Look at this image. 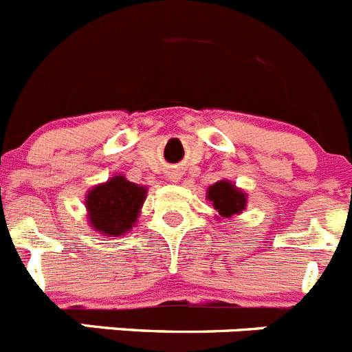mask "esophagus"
<instances>
[{
	"mask_svg": "<svg viewBox=\"0 0 352 352\" xmlns=\"http://www.w3.org/2000/svg\"><path fill=\"white\" fill-rule=\"evenodd\" d=\"M169 179H170V182H178V179H179V174L173 173V174H170V176H169Z\"/></svg>",
	"mask_w": 352,
	"mask_h": 352,
	"instance_id": "obj_1",
	"label": "esophagus"
}]
</instances>
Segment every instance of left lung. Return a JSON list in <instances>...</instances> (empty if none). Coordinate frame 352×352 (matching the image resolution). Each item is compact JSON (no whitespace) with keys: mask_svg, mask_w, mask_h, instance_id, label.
Masks as SVG:
<instances>
[{"mask_svg":"<svg viewBox=\"0 0 352 352\" xmlns=\"http://www.w3.org/2000/svg\"><path fill=\"white\" fill-rule=\"evenodd\" d=\"M208 199L213 203V208L219 211L222 217H232L239 211L245 210L247 197L243 192H239L234 185L229 182H219L208 188Z\"/></svg>","mask_w":352,"mask_h":352,"instance_id":"8db88e82","label":"left lung"}]
</instances>
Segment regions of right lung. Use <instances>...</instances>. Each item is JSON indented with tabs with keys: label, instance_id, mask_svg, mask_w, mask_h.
<instances>
[{
	"label": "right lung",
	"instance_id": "obj_1",
	"mask_svg": "<svg viewBox=\"0 0 352 352\" xmlns=\"http://www.w3.org/2000/svg\"><path fill=\"white\" fill-rule=\"evenodd\" d=\"M144 197V186L135 185L123 176L95 186L86 197L93 229L105 236L125 234L138 222Z\"/></svg>",
	"mask_w": 352,
	"mask_h": 352
}]
</instances>
